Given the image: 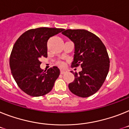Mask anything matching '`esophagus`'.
Listing matches in <instances>:
<instances>
[{"label": "esophagus", "instance_id": "34e87169", "mask_svg": "<svg viewBox=\"0 0 129 129\" xmlns=\"http://www.w3.org/2000/svg\"><path fill=\"white\" fill-rule=\"evenodd\" d=\"M66 72V71L64 70H61V71H60V73H61V74H64Z\"/></svg>", "mask_w": 129, "mask_h": 129}]
</instances>
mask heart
I'll return each instance as SVG.
<instances>
[{
  "mask_svg": "<svg viewBox=\"0 0 129 129\" xmlns=\"http://www.w3.org/2000/svg\"><path fill=\"white\" fill-rule=\"evenodd\" d=\"M58 63L59 65V66H63V63L61 62V61H59Z\"/></svg>",
  "mask_w": 129,
  "mask_h": 129,
  "instance_id": "obj_1",
  "label": "heart"
}]
</instances>
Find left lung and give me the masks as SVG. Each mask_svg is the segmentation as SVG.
<instances>
[{
    "label": "left lung",
    "instance_id": "left-lung-1",
    "mask_svg": "<svg viewBox=\"0 0 129 129\" xmlns=\"http://www.w3.org/2000/svg\"><path fill=\"white\" fill-rule=\"evenodd\" d=\"M62 34L75 44L71 66L82 68L79 73H73L75 80L69 84V89L82 98L93 95L102 86L109 72L110 58L106 46L96 35L85 29H67Z\"/></svg>",
    "mask_w": 129,
    "mask_h": 129
}]
</instances>
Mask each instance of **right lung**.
Returning <instances> with one entry per match:
<instances>
[{"instance_id":"1","label":"right lung","mask_w":129,"mask_h":129,"mask_svg":"<svg viewBox=\"0 0 129 129\" xmlns=\"http://www.w3.org/2000/svg\"><path fill=\"white\" fill-rule=\"evenodd\" d=\"M63 29L39 27L25 31L13 46L10 67L20 89L31 96H41L51 91L60 71L56 66L46 72L40 68L42 57H47V42L50 37Z\"/></svg>"}]
</instances>
